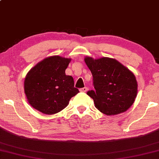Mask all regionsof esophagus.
<instances>
[{"label": "esophagus", "mask_w": 159, "mask_h": 159, "mask_svg": "<svg viewBox=\"0 0 159 159\" xmlns=\"http://www.w3.org/2000/svg\"><path fill=\"white\" fill-rule=\"evenodd\" d=\"M87 87H83V88H80V91L82 92V93H85V92H87Z\"/></svg>", "instance_id": "obj_1"}]
</instances>
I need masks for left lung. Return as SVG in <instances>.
<instances>
[{
    "mask_svg": "<svg viewBox=\"0 0 159 159\" xmlns=\"http://www.w3.org/2000/svg\"><path fill=\"white\" fill-rule=\"evenodd\" d=\"M84 61L91 71L95 90L87 93L96 108L107 116L125 112L134 102L138 92L135 75L116 59L86 57Z\"/></svg>",
    "mask_w": 159,
    "mask_h": 159,
    "instance_id": "obj_1",
    "label": "left lung"
}]
</instances>
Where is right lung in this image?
I'll use <instances>...</instances> for the list:
<instances>
[{
	"instance_id": "right-lung-1",
	"label": "right lung",
	"mask_w": 159,
	"mask_h": 159,
	"mask_svg": "<svg viewBox=\"0 0 159 159\" xmlns=\"http://www.w3.org/2000/svg\"><path fill=\"white\" fill-rule=\"evenodd\" d=\"M71 59L47 57L30 70L24 80V92L29 104L42 113L53 115L67 106L79 93L72 76L66 75Z\"/></svg>"
}]
</instances>
